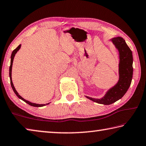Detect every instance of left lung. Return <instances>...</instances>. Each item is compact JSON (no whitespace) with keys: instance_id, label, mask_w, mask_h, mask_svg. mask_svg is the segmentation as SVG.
I'll return each mask as SVG.
<instances>
[{"instance_id":"1","label":"left lung","mask_w":146,"mask_h":146,"mask_svg":"<svg viewBox=\"0 0 146 146\" xmlns=\"http://www.w3.org/2000/svg\"><path fill=\"white\" fill-rule=\"evenodd\" d=\"M111 40L119 53V80L117 84L110 89L102 98L98 99L86 96V98L93 102L104 105L111 104L120 99L129 89L133 78V60L131 50L125 43L124 39L120 36L113 38Z\"/></svg>"}]
</instances>
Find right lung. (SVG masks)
Listing matches in <instances>:
<instances>
[{
    "label": "right lung",
    "mask_w": 146,
    "mask_h": 146,
    "mask_svg": "<svg viewBox=\"0 0 146 146\" xmlns=\"http://www.w3.org/2000/svg\"><path fill=\"white\" fill-rule=\"evenodd\" d=\"M21 44H20V45H19L18 47H17V48L15 49H14V50L13 51V52H12L11 55V64H10V66H9V78H10V83H11V88H12V89H13L14 93H15V95L17 96V97H18L20 98V99H21V100H23V101H24V102L28 104H29V105H30V106H33V107H42V106H46V104H49V103L46 104H38L32 103V102H29V101H28V100H26L24 99V98H23V97H21V95H19V94L18 93V92H17V91H16L15 88V87H14L13 82H12V78H11L12 66H13V59H14V57H15V54L17 53V51H18L19 50L20 48H21Z\"/></svg>",
    "instance_id": "add662e5"
}]
</instances>
